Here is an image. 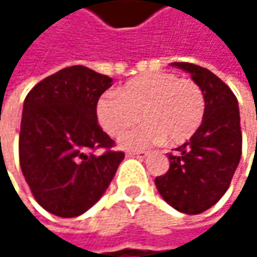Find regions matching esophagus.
<instances>
[{"label":"esophagus","mask_w":257,"mask_h":257,"mask_svg":"<svg viewBox=\"0 0 257 257\" xmlns=\"http://www.w3.org/2000/svg\"><path fill=\"white\" fill-rule=\"evenodd\" d=\"M126 156L143 159V158H146V156H147V153H146V152H128V153H126Z\"/></svg>","instance_id":"1"}]
</instances>
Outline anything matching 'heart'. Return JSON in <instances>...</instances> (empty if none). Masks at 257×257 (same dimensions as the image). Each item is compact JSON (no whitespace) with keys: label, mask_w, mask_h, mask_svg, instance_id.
I'll list each match as a JSON object with an SVG mask.
<instances>
[{"label":"heart","mask_w":257,"mask_h":257,"mask_svg":"<svg viewBox=\"0 0 257 257\" xmlns=\"http://www.w3.org/2000/svg\"><path fill=\"white\" fill-rule=\"evenodd\" d=\"M140 113L144 123L120 140L125 149H144L164 138L180 144L190 138L204 120V92L190 78L155 73L129 80L119 93H104L96 105L98 120L111 137H119L134 126Z\"/></svg>","instance_id":"1"}]
</instances>
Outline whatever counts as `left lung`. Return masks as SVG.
Wrapping results in <instances>:
<instances>
[{
    "mask_svg": "<svg viewBox=\"0 0 257 257\" xmlns=\"http://www.w3.org/2000/svg\"><path fill=\"white\" fill-rule=\"evenodd\" d=\"M173 67L190 74L205 98V114L189 141L170 153V170L155 179L161 196L176 210L199 214L228 190L241 159L242 135L238 101L229 86L210 70L189 62Z\"/></svg>",
    "mask_w": 257,
    "mask_h": 257,
    "instance_id": "obj_1",
    "label": "left lung"
}]
</instances>
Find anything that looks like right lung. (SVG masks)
<instances>
[{
	"instance_id": "add662e5",
	"label": "right lung",
	"mask_w": 257,
	"mask_h": 257,
	"mask_svg": "<svg viewBox=\"0 0 257 257\" xmlns=\"http://www.w3.org/2000/svg\"><path fill=\"white\" fill-rule=\"evenodd\" d=\"M113 78L87 67L64 68L26 95L19 134V161L37 202L59 217H77L107 190L123 152L96 117L99 96ZM106 152L98 154L97 150Z\"/></svg>"
}]
</instances>
